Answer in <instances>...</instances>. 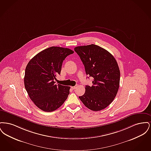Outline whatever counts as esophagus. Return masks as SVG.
Wrapping results in <instances>:
<instances>
[{
	"instance_id": "34e87169",
	"label": "esophagus",
	"mask_w": 151,
	"mask_h": 151,
	"mask_svg": "<svg viewBox=\"0 0 151 151\" xmlns=\"http://www.w3.org/2000/svg\"><path fill=\"white\" fill-rule=\"evenodd\" d=\"M77 86H71V88H72V89H75L77 88Z\"/></svg>"
}]
</instances>
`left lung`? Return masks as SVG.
<instances>
[{
  "instance_id": "1",
  "label": "left lung",
  "mask_w": 151,
  "mask_h": 151,
  "mask_svg": "<svg viewBox=\"0 0 151 151\" xmlns=\"http://www.w3.org/2000/svg\"><path fill=\"white\" fill-rule=\"evenodd\" d=\"M74 50L84 65L86 75L93 78L92 86H86L85 93L79 96L80 100L91 110L104 109L114 100L119 86L120 71L115 58L94 44L78 46Z\"/></svg>"
}]
</instances>
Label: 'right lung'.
I'll use <instances>...</instances> for the list:
<instances>
[{"label":"right lung","mask_w":151,"mask_h":151,"mask_svg":"<svg viewBox=\"0 0 151 151\" xmlns=\"http://www.w3.org/2000/svg\"><path fill=\"white\" fill-rule=\"evenodd\" d=\"M73 51L52 46L40 52L26 67L24 86L30 99L36 106L46 112L60 107L70 93V86L55 84L54 79L60 74L65 58Z\"/></svg>","instance_id":"obj_1"}]
</instances>
